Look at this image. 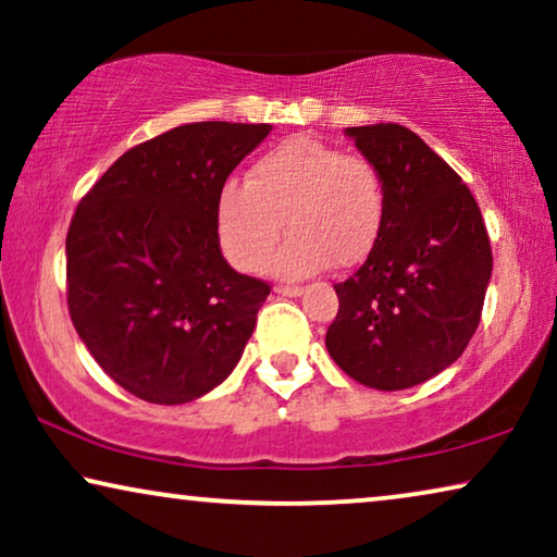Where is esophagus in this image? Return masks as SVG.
Instances as JSON below:
<instances>
[{"instance_id":"34e87169","label":"esophagus","mask_w":557,"mask_h":557,"mask_svg":"<svg viewBox=\"0 0 557 557\" xmlns=\"http://www.w3.org/2000/svg\"><path fill=\"white\" fill-rule=\"evenodd\" d=\"M273 292L276 294H281V296H292V299H296V296H301L304 294V288L301 286H273Z\"/></svg>"}]
</instances>
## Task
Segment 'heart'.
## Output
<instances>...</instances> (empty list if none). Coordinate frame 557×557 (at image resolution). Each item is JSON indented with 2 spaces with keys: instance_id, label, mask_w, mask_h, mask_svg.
I'll list each match as a JSON object with an SVG mask.
<instances>
[{
  "instance_id": "b5f03b06",
  "label": "heart",
  "mask_w": 557,
  "mask_h": 557,
  "mask_svg": "<svg viewBox=\"0 0 557 557\" xmlns=\"http://www.w3.org/2000/svg\"><path fill=\"white\" fill-rule=\"evenodd\" d=\"M387 189L368 159L311 136L281 141L250 164L246 185L231 182L218 202L220 240L243 271L309 278L334 263L360 265L383 231ZM285 223H280V218Z\"/></svg>"
}]
</instances>
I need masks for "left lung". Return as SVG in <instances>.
<instances>
[{
  "label": "left lung",
  "mask_w": 557,
  "mask_h": 557,
  "mask_svg": "<svg viewBox=\"0 0 557 557\" xmlns=\"http://www.w3.org/2000/svg\"><path fill=\"white\" fill-rule=\"evenodd\" d=\"M345 134L383 174L387 212L362 269L334 286L332 360L360 385L406 391L459 360L492 278L482 210L459 174L398 124Z\"/></svg>",
  "instance_id": "obj_1"
}]
</instances>
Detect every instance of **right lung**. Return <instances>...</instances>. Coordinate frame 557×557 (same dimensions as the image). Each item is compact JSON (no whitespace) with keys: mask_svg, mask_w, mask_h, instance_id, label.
Instances as JSON below:
<instances>
[{"mask_svg":"<svg viewBox=\"0 0 557 557\" xmlns=\"http://www.w3.org/2000/svg\"><path fill=\"white\" fill-rule=\"evenodd\" d=\"M269 124L200 121L128 149L67 231V309L106 375L182 406L231 375L271 286L223 258L218 202Z\"/></svg>","mask_w":557,"mask_h":557,"instance_id":"1","label":"right lung"}]
</instances>
